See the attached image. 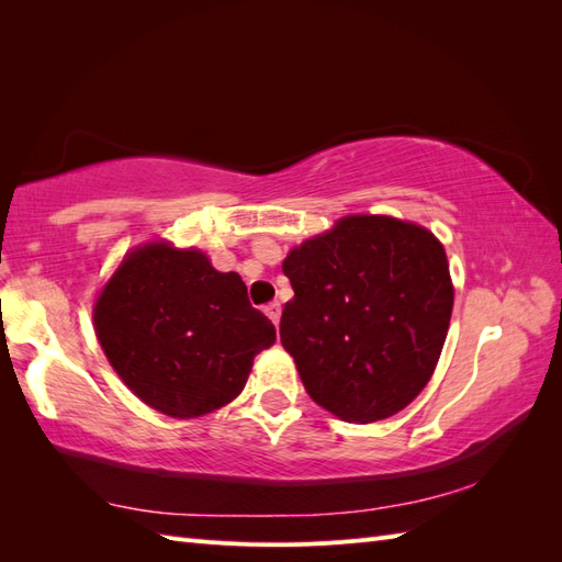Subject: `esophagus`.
<instances>
[{
	"label": "esophagus",
	"mask_w": 562,
	"mask_h": 562,
	"mask_svg": "<svg viewBox=\"0 0 562 562\" xmlns=\"http://www.w3.org/2000/svg\"><path fill=\"white\" fill-rule=\"evenodd\" d=\"M266 314H268V318L272 321L274 326L280 324V314H282V306H280V302H270V304H266Z\"/></svg>",
	"instance_id": "34e87169"
}]
</instances>
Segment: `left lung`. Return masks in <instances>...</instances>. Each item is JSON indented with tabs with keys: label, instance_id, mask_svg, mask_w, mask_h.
<instances>
[{
	"label": "left lung",
	"instance_id": "1",
	"mask_svg": "<svg viewBox=\"0 0 562 562\" xmlns=\"http://www.w3.org/2000/svg\"><path fill=\"white\" fill-rule=\"evenodd\" d=\"M294 290L280 340L321 408L376 423L425 389L445 345L453 288L441 244L393 217H345L282 262Z\"/></svg>",
	"mask_w": 562,
	"mask_h": 562
}]
</instances>
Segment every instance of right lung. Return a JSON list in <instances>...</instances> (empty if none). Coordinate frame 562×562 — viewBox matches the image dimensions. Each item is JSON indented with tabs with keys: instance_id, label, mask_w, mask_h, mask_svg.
I'll use <instances>...</instances> for the list:
<instances>
[{
	"instance_id": "obj_1",
	"label": "right lung",
	"mask_w": 562,
	"mask_h": 562,
	"mask_svg": "<svg viewBox=\"0 0 562 562\" xmlns=\"http://www.w3.org/2000/svg\"><path fill=\"white\" fill-rule=\"evenodd\" d=\"M93 324L127 389L171 417L222 408L244 391L274 326L250 306L236 272H217L200 250L149 244L105 284Z\"/></svg>"
}]
</instances>
